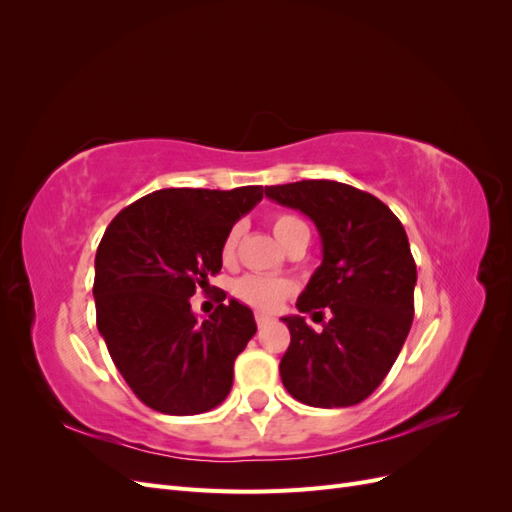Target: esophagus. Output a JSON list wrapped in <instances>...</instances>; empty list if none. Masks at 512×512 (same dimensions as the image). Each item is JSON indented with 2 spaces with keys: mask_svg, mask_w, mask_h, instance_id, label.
Masks as SVG:
<instances>
[{
  "mask_svg": "<svg viewBox=\"0 0 512 512\" xmlns=\"http://www.w3.org/2000/svg\"><path fill=\"white\" fill-rule=\"evenodd\" d=\"M271 322V318L269 316H262V314H256V324H258V329H262V327H267V324Z\"/></svg>",
  "mask_w": 512,
  "mask_h": 512,
  "instance_id": "esophagus-1",
  "label": "esophagus"
}]
</instances>
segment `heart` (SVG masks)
Here are the masks:
<instances>
[{"label":"heart","mask_w":512,"mask_h":512,"mask_svg":"<svg viewBox=\"0 0 512 512\" xmlns=\"http://www.w3.org/2000/svg\"><path fill=\"white\" fill-rule=\"evenodd\" d=\"M271 228H273V235L277 237L284 247H288L290 243L299 241V239H309V228L307 224L299 218V215H292V213H277L273 215L271 220ZM239 235H241V228L239 226H232L226 237L222 241V260L224 262H232L235 260L237 254V245H239ZM235 297L250 305L252 309L260 314H275L277 309L282 307V303L292 297L294 292V284L286 277H275V275H243L235 282Z\"/></svg>","instance_id":"1"}]
</instances>
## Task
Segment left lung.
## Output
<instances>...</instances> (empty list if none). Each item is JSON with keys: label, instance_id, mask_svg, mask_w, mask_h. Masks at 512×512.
Segmentation results:
<instances>
[{"label": "left lung", "instance_id": "obj_1", "mask_svg": "<svg viewBox=\"0 0 512 512\" xmlns=\"http://www.w3.org/2000/svg\"><path fill=\"white\" fill-rule=\"evenodd\" d=\"M265 194L303 211L322 239V265L301 292V314L331 318L316 333L303 316L282 318L290 346L280 376L314 408L361 404L389 374L414 318L416 265L406 230L382 200L352 185L305 179Z\"/></svg>", "mask_w": 512, "mask_h": 512}]
</instances>
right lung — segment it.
I'll return each instance as SVG.
<instances>
[{"label":"right lung","instance_id":"right-lung-1","mask_svg":"<svg viewBox=\"0 0 512 512\" xmlns=\"http://www.w3.org/2000/svg\"><path fill=\"white\" fill-rule=\"evenodd\" d=\"M262 198L235 190L168 188L138 198L108 224L96 252V324L132 393L173 416L207 412L230 393L232 365L256 333L250 307L215 290L198 322L190 297L222 269V241Z\"/></svg>","mask_w":512,"mask_h":512}]
</instances>
